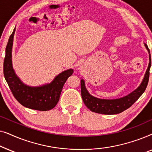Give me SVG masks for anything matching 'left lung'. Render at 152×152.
<instances>
[{
	"label": "left lung",
	"mask_w": 152,
	"mask_h": 152,
	"mask_svg": "<svg viewBox=\"0 0 152 152\" xmlns=\"http://www.w3.org/2000/svg\"><path fill=\"white\" fill-rule=\"evenodd\" d=\"M145 45L149 53V49L146 43ZM151 64V55L149 54V64L148 68H147L144 79H143L140 86L134 91H133L132 93H131L129 95L120 99H102L92 96L88 93L86 87H85L84 81L82 80H81V93H82V97L85 105L91 111L97 113L106 114V115L118 114L125 111L126 109L132 107L145 92L149 82Z\"/></svg>",
	"instance_id": "8db88e82"
}]
</instances>
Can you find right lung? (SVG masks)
<instances>
[{
    "instance_id": "add662e5",
    "label": "right lung",
    "mask_w": 152,
    "mask_h": 152,
    "mask_svg": "<svg viewBox=\"0 0 152 152\" xmlns=\"http://www.w3.org/2000/svg\"><path fill=\"white\" fill-rule=\"evenodd\" d=\"M14 29L6 46L3 73L8 86L16 100L24 107L38 111H49L57 105L66 81L73 73L69 69L56 77L50 84L41 87H30L20 82L12 65V48Z\"/></svg>"
}]
</instances>
